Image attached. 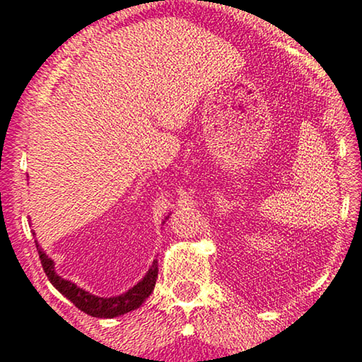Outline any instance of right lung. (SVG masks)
<instances>
[{
	"instance_id": "add662e5",
	"label": "right lung",
	"mask_w": 362,
	"mask_h": 362,
	"mask_svg": "<svg viewBox=\"0 0 362 362\" xmlns=\"http://www.w3.org/2000/svg\"><path fill=\"white\" fill-rule=\"evenodd\" d=\"M165 220H168V216H166ZM33 235H35V233H33ZM35 246H37L38 255H40L42 267L43 270H45L49 283H52V285L57 288L64 298H68L77 309H81L82 313H86L92 317H98V319H113V317L123 315L137 309L139 305H141L150 296V293H152L155 288V281H157L158 262L157 260H153L148 272L144 275V278L137 283V285L129 288V290L123 294H119V296L100 298V296H95V294L82 290V288L77 286L76 283H72L71 280H66V278L59 276L57 274V270H54V262L45 254V251H43L37 239H35Z\"/></svg>"
}]
</instances>
